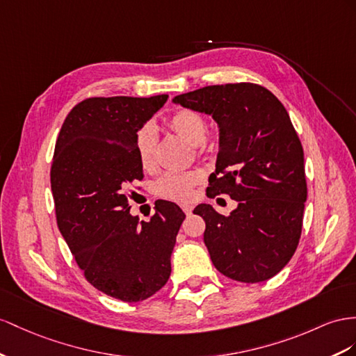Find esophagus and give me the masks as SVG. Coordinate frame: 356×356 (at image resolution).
Wrapping results in <instances>:
<instances>
[{
  "label": "esophagus",
  "instance_id": "34e87169",
  "mask_svg": "<svg viewBox=\"0 0 356 356\" xmlns=\"http://www.w3.org/2000/svg\"><path fill=\"white\" fill-rule=\"evenodd\" d=\"M181 211H184L186 215H191V213H193V206L184 204V206H181Z\"/></svg>",
  "mask_w": 356,
  "mask_h": 356
}]
</instances>
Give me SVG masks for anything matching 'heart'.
<instances>
[{"label":"heart","mask_w":356,"mask_h":356,"mask_svg":"<svg viewBox=\"0 0 356 356\" xmlns=\"http://www.w3.org/2000/svg\"><path fill=\"white\" fill-rule=\"evenodd\" d=\"M167 124L191 144H200L206 138L207 123L204 117L191 108H179L172 111L167 117ZM154 150H156V134L152 124H144L135 138L136 158L144 170L154 167ZM200 181L202 175L197 171H170L159 179L156 193L175 202H188L193 198L194 189Z\"/></svg>","instance_id":"1"}]
</instances>
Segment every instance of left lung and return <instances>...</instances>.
<instances>
[{
	"instance_id": "1",
	"label": "left lung",
	"mask_w": 356,
	"mask_h": 356,
	"mask_svg": "<svg viewBox=\"0 0 356 356\" xmlns=\"http://www.w3.org/2000/svg\"><path fill=\"white\" fill-rule=\"evenodd\" d=\"M220 124L216 170L209 198L225 194L238 207L224 216L209 204L204 243L222 275L241 282L272 278L293 256L307 202L304 150L277 96L252 83L207 86L175 97Z\"/></svg>"
}]
</instances>
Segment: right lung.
<instances>
[{"label": "right lung", "mask_w": 356, "mask_h": 356, "mask_svg": "<svg viewBox=\"0 0 356 356\" xmlns=\"http://www.w3.org/2000/svg\"><path fill=\"white\" fill-rule=\"evenodd\" d=\"M167 99H84L67 114L54 150L51 189L63 238L90 284L124 302H140L165 286L185 220L165 200L149 222L129 213V186L144 177L136 132Z\"/></svg>", "instance_id": "add662e5"}]
</instances>
